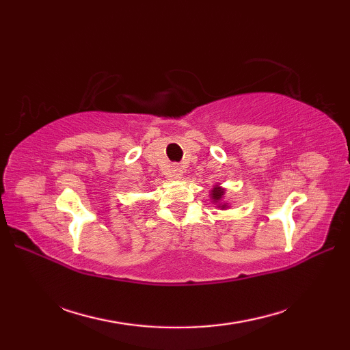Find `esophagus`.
Listing matches in <instances>:
<instances>
[{"instance_id":"34e87169","label":"esophagus","mask_w":350,"mask_h":350,"mask_svg":"<svg viewBox=\"0 0 350 350\" xmlns=\"http://www.w3.org/2000/svg\"><path fill=\"white\" fill-rule=\"evenodd\" d=\"M182 176H183V168L180 165H174L171 168V177H173V179H180Z\"/></svg>"}]
</instances>
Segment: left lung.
<instances>
[{"label":"left lung","instance_id":"8db88e82","mask_svg":"<svg viewBox=\"0 0 350 350\" xmlns=\"http://www.w3.org/2000/svg\"><path fill=\"white\" fill-rule=\"evenodd\" d=\"M224 189L222 188H219V187H215L213 189H212V192H211V197H212V200H213V203H221V200H222V196H224ZM218 207H221V209H227V203H221V204H218Z\"/></svg>","mask_w":350,"mask_h":350}]
</instances>
